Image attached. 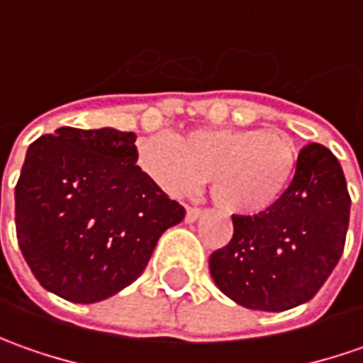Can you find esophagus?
I'll return each mask as SVG.
<instances>
[{"mask_svg": "<svg viewBox=\"0 0 363 363\" xmlns=\"http://www.w3.org/2000/svg\"><path fill=\"white\" fill-rule=\"evenodd\" d=\"M202 214L203 212L200 208H191V206H188V210H186V222H196Z\"/></svg>", "mask_w": 363, "mask_h": 363, "instance_id": "esophagus-1", "label": "esophagus"}]
</instances>
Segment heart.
Returning a JSON list of instances; mask_svg holds the SVG:
<instances>
[{
  "label": "heart",
  "mask_w": 363,
  "mask_h": 363,
  "mask_svg": "<svg viewBox=\"0 0 363 363\" xmlns=\"http://www.w3.org/2000/svg\"><path fill=\"white\" fill-rule=\"evenodd\" d=\"M137 163L165 194L179 196L210 177V194L226 214L257 216L281 202L297 172V149L262 129H191L177 141L149 135Z\"/></svg>",
  "instance_id": "1"
}]
</instances>
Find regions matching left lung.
<instances>
[{
    "label": "left lung",
    "mask_w": 363,
    "mask_h": 363,
    "mask_svg": "<svg viewBox=\"0 0 363 363\" xmlns=\"http://www.w3.org/2000/svg\"><path fill=\"white\" fill-rule=\"evenodd\" d=\"M350 206L337 157L319 143L305 145L281 202L257 216H232V240L210 257L214 283L257 311L313 299L342 258Z\"/></svg>",
    "instance_id": "1"
}]
</instances>
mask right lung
<instances>
[{
  "label": "right lung",
  "instance_id": "1",
  "mask_svg": "<svg viewBox=\"0 0 363 363\" xmlns=\"http://www.w3.org/2000/svg\"><path fill=\"white\" fill-rule=\"evenodd\" d=\"M135 133L60 127L26 153L16 186V232L46 291L96 303L145 271L160 236L186 210L137 163Z\"/></svg>",
  "mask_w": 363,
  "mask_h": 363
}]
</instances>
